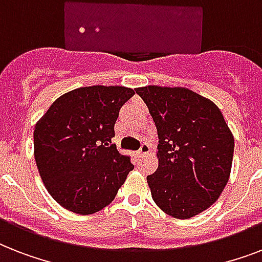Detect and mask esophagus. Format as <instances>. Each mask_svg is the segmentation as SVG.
<instances>
[{
	"label": "esophagus",
	"instance_id": "obj_1",
	"mask_svg": "<svg viewBox=\"0 0 262 262\" xmlns=\"http://www.w3.org/2000/svg\"><path fill=\"white\" fill-rule=\"evenodd\" d=\"M137 154H139V156H145L147 154H149V145H148L147 143H143Z\"/></svg>",
	"mask_w": 262,
	"mask_h": 262
}]
</instances>
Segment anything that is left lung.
I'll return each instance as SVG.
<instances>
[{"instance_id": "left-lung-1", "label": "left lung", "mask_w": 262, "mask_h": 262, "mask_svg": "<svg viewBox=\"0 0 262 262\" xmlns=\"http://www.w3.org/2000/svg\"><path fill=\"white\" fill-rule=\"evenodd\" d=\"M158 129L159 166L148 175L156 205L190 219L219 199L230 178L234 137L219 107L182 87L137 88Z\"/></svg>"}]
</instances>
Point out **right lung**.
Masks as SVG:
<instances>
[{
    "mask_svg": "<svg viewBox=\"0 0 262 262\" xmlns=\"http://www.w3.org/2000/svg\"><path fill=\"white\" fill-rule=\"evenodd\" d=\"M132 88L94 85L59 96L34 130V154L47 191L68 211L91 215L115 199L129 171V156L111 139Z\"/></svg>",
    "mask_w": 262,
    "mask_h": 262,
    "instance_id": "add662e5",
    "label": "right lung"
}]
</instances>
